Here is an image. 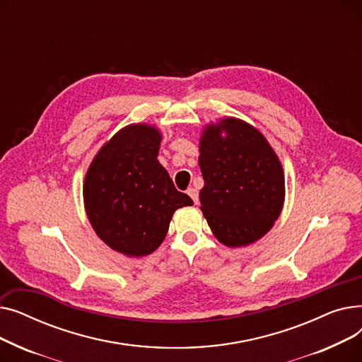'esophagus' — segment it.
Wrapping results in <instances>:
<instances>
[{"instance_id": "esophagus-1", "label": "esophagus", "mask_w": 362, "mask_h": 362, "mask_svg": "<svg viewBox=\"0 0 362 362\" xmlns=\"http://www.w3.org/2000/svg\"><path fill=\"white\" fill-rule=\"evenodd\" d=\"M187 195L192 198V201H194V204H198L199 202V197H198V191L195 187H189L187 189Z\"/></svg>"}]
</instances>
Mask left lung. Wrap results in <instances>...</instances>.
Returning a JSON list of instances; mask_svg holds the SVG:
<instances>
[{
    "label": "left lung",
    "mask_w": 362,
    "mask_h": 362,
    "mask_svg": "<svg viewBox=\"0 0 362 362\" xmlns=\"http://www.w3.org/2000/svg\"><path fill=\"white\" fill-rule=\"evenodd\" d=\"M198 161L201 210L223 245H250L272 229L284 202V176L259 130L233 117L208 124Z\"/></svg>",
    "instance_id": "left-lung-1"
}]
</instances>
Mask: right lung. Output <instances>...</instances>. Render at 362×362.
<instances>
[{
    "label": "right lung",
    "mask_w": 362,
    "mask_h": 362,
    "mask_svg": "<svg viewBox=\"0 0 362 362\" xmlns=\"http://www.w3.org/2000/svg\"><path fill=\"white\" fill-rule=\"evenodd\" d=\"M160 142L157 127L129 124L98 151L85 176V210L95 233L127 257L154 252L173 213L194 204L157 160Z\"/></svg>",
    "instance_id": "1"
}]
</instances>
